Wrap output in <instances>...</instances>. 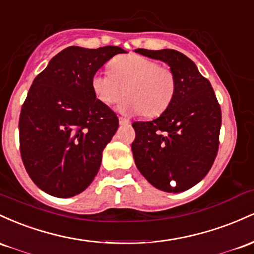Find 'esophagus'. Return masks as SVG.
I'll list each match as a JSON object with an SVG mask.
<instances>
[{
	"mask_svg": "<svg viewBox=\"0 0 254 254\" xmlns=\"http://www.w3.org/2000/svg\"><path fill=\"white\" fill-rule=\"evenodd\" d=\"M119 122H120V125H121V126H124V125L130 124L129 120L126 119V118H119Z\"/></svg>",
	"mask_w": 254,
	"mask_h": 254,
	"instance_id": "esophagus-1",
	"label": "esophagus"
}]
</instances>
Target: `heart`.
I'll list each match as a JSON object with an SVG mask.
<instances>
[{
  "label": "heart",
  "instance_id": "heart-1",
  "mask_svg": "<svg viewBox=\"0 0 254 254\" xmlns=\"http://www.w3.org/2000/svg\"><path fill=\"white\" fill-rule=\"evenodd\" d=\"M91 87L98 101L114 104L127 95L118 110L122 114L161 115L172 103L176 80L169 67L136 54H128L110 62V73L97 72Z\"/></svg>",
  "mask_w": 254,
  "mask_h": 254
}]
</instances>
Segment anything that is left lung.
<instances>
[{
  "label": "left lung",
  "instance_id": "left-lung-1",
  "mask_svg": "<svg viewBox=\"0 0 254 254\" xmlns=\"http://www.w3.org/2000/svg\"><path fill=\"white\" fill-rule=\"evenodd\" d=\"M134 51L169 65L176 90L172 103L159 118L132 125L135 130L133 158L153 187L169 193L184 192L211 169L218 150L221 108L210 81L180 51Z\"/></svg>",
  "mask_w": 254,
  "mask_h": 254
}]
</instances>
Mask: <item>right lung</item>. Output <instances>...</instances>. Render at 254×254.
Masks as SVG:
<instances>
[{
	"instance_id": "1",
	"label": "right lung",
	"mask_w": 254,
	"mask_h": 254,
	"mask_svg": "<svg viewBox=\"0 0 254 254\" xmlns=\"http://www.w3.org/2000/svg\"><path fill=\"white\" fill-rule=\"evenodd\" d=\"M120 47L60 51L36 76L19 120L20 153L32 181L48 194L69 198L85 190L119 119L97 99L91 79Z\"/></svg>"
}]
</instances>
